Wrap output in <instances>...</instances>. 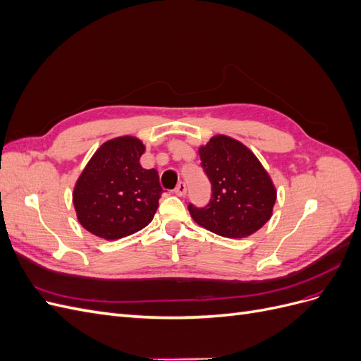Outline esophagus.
Returning <instances> with one entry per match:
<instances>
[{
    "instance_id": "esophagus-1",
    "label": "esophagus",
    "mask_w": 361,
    "mask_h": 361,
    "mask_svg": "<svg viewBox=\"0 0 361 361\" xmlns=\"http://www.w3.org/2000/svg\"><path fill=\"white\" fill-rule=\"evenodd\" d=\"M174 192H176L178 195H180V197H183V195L187 194V185H185V182H179L176 185V188H174Z\"/></svg>"
}]
</instances>
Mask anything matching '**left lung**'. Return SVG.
<instances>
[{
  "label": "left lung",
  "mask_w": 361,
  "mask_h": 361,
  "mask_svg": "<svg viewBox=\"0 0 361 361\" xmlns=\"http://www.w3.org/2000/svg\"><path fill=\"white\" fill-rule=\"evenodd\" d=\"M199 155L212 194L203 207L188 204L192 220L224 238L257 232L271 218L277 192L256 155L226 135L212 137Z\"/></svg>",
  "instance_id": "1"
}]
</instances>
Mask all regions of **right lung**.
<instances>
[{
	"label": "right lung",
	"mask_w": 361,
	"mask_h": 361,
	"mask_svg": "<svg viewBox=\"0 0 361 361\" xmlns=\"http://www.w3.org/2000/svg\"><path fill=\"white\" fill-rule=\"evenodd\" d=\"M145 146L135 137L106 141L87 164L73 190V206L81 226L114 241L146 227L162 194L155 169L140 166Z\"/></svg>",
	"instance_id": "add662e5"
}]
</instances>
